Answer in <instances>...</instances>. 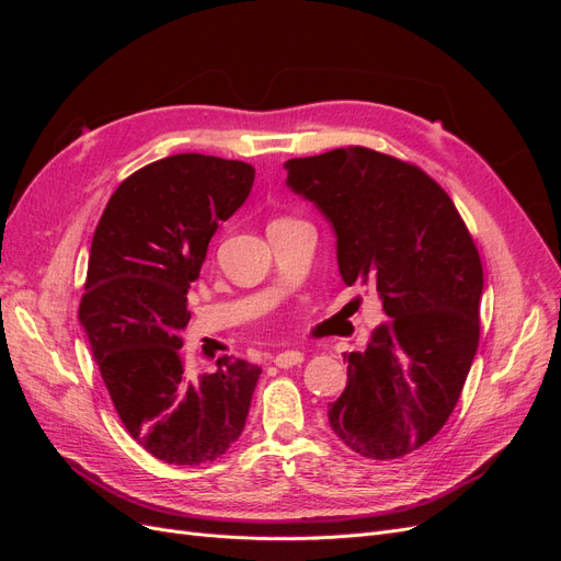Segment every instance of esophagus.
<instances>
[{"label":"esophagus","mask_w":561,"mask_h":561,"mask_svg":"<svg viewBox=\"0 0 561 561\" xmlns=\"http://www.w3.org/2000/svg\"><path fill=\"white\" fill-rule=\"evenodd\" d=\"M304 360V353L301 351H283V353H278L276 358H274V365L276 367H280V369H287V367H295V365H299Z\"/></svg>","instance_id":"34e87169"}]
</instances>
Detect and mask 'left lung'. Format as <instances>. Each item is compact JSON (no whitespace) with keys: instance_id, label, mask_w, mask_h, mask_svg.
<instances>
[{"instance_id":"obj_1","label":"left lung","mask_w":561,"mask_h":561,"mask_svg":"<svg viewBox=\"0 0 561 561\" xmlns=\"http://www.w3.org/2000/svg\"><path fill=\"white\" fill-rule=\"evenodd\" d=\"M287 186L336 233L339 274L375 290L388 320L346 355L330 402L334 435L390 461L426 445L461 398L480 344L482 262L447 192L421 168L367 147L290 159Z\"/></svg>"}]
</instances>
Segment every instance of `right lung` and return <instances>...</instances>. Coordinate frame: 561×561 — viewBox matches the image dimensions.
Returning a JSON list of instances; mask_svg holds the SVG:
<instances>
[{"label":"right lung","mask_w":561,"mask_h":561,"mask_svg":"<svg viewBox=\"0 0 561 561\" xmlns=\"http://www.w3.org/2000/svg\"><path fill=\"white\" fill-rule=\"evenodd\" d=\"M254 168L175 154L126 178L100 217L79 304L93 358L126 431L159 461L201 466L243 433L257 365L222 355L190 377L182 330L186 293L219 222L239 210Z\"/></svg>","instance_id":"1"}]
</instances>
